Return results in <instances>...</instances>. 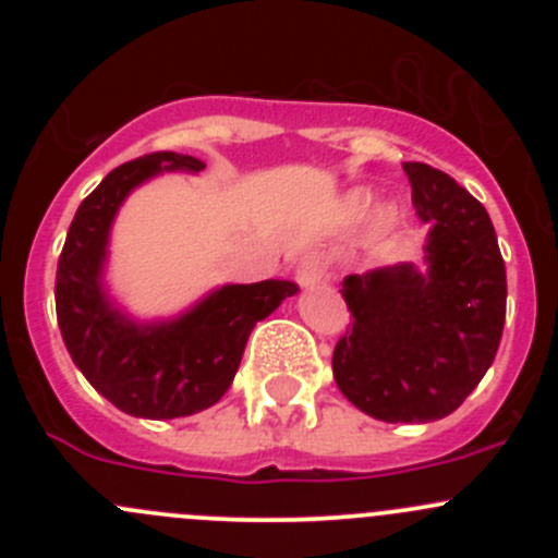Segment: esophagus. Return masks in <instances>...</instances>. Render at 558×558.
I'll use <instances>...</instances> for the list:
<instances>
[{
    "label": "esophagus",
    "instance_id": "1",
    "mask_svg": "<svg viewBox=\"0 0 558 558\" xmlns=\"http://www.w3.org/2000/svg\"><path fill=\"white\" fill-rule=\"evenodd\" d=\"M324 275H326L324 256H320V253H307V256L300 262V267H296V283H300L302 289H313V286L324 283Z\"/></svg>",
    "mask_w": 558,
    "mask_h": 558
}]
</instances>
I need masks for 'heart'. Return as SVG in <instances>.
<instances>
[{
	"label": "heart",
	"mask_w": 558,
	"mask_h": 558,
	"mask_svg": "<svg viewBox=\"0 0 558 558\" xmlns=\"http://www.w3.org/2000/svg\"><path fill=\"white\" fill-rule=\"evenodd\" d=\"M367 205H369V191H364V189L351 191V194L342 199V210H345L348 218H359L364 210H367ZM393 216H397V213H393L391 207H380V213H378L380 223H391Z\"/></svg>",
	"instance_id": "obj_1"
}]
</instances>
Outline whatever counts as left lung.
<instances>
[{
    "label": "left lung",
    "mask_w": 558,
    "mask_h": 558,
    "mask_svg": "<svg viewBox=\"0 0 558 558\" xmlns=\"http://www.w3.org/2000/svg\"><path fill=\"white\" fill-rule=\"evenodd\" d=\"M413 205L429 227L424 264L345 275L353 320L331 356L337 388L386 424L451 415L497 356L508 278L486 207L451 174L404 161Z\"/></svg>",
    "instance_id": "left-lung-1"
}]
</instances>
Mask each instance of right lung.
I'll return each instance as SVG.
<instances>
[{"mask_svg":"<svg viewBox=\"0 0 558 558\" xmlns=\"http://www.w3.org/2000/svg\"><path fill=\"white\" fill-rule=\"evenodd\" d=\"M202 170L205 161L172 150L116 167L77 207L56 269V315L72 362L134 418H183L216 404L238 375L253 326L300 291L291 280L227 283L154 320L134 318L112 300L105 272L123 202L159 174Z\"/></svg>","mask_w":558,"mask_h":558,"instance_id":"obj_1","label":"right lung"}]
</instances>
